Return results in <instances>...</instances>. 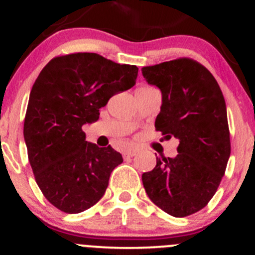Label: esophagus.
I'll list each match as a JSON object with an SVG mask.
<instances>
[{
	"label": "esophagus",
	"mask_w": 255,
	"mask_h": 255,
	"mask_svg": "<svg viewBox=\"0 0 255 255\" xmlns=\"http://www.w3.org/2000/svg\"><path fill=\"white\" fill-rule=\"evenodd\" d=\"M136 153H137V148H128V150H126L124 152V157L125 158L133 157V156H135Z\"/></svg>",
	"instance_id": "1"
}]
</instances>
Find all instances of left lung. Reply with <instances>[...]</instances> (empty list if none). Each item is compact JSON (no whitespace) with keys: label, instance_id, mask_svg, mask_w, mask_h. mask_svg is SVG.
<instances>
[{"label":"left lung","instance_id":"8db88e82","mask_svg":"<svg viewBox=\"0 0 255 255\" xmlns=\"http://www.w3.org/2000/svg\"><path fill=\"white\" fill-rule=\"evenodd\" d=\"M146 83L162 93L154 127L180 144L174 158L157 157L142 174L146 194L174 217L205 207L217 191L230 157L225 101L213 75L189 58L141 68Z\"/></svg>","mask_w":255,"mask_h":255}]
</instances>
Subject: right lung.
<instances>
[{
    "instance_id": "right-lung-1",
    "label": "right lung",
    "mask_w": 255,
    "mask_h": 255,
    "mask_svg": "<svg viewBox=\"0 0 255 255\" xmlns=\"http://www.w3.org/2000/svg\"><path fill=\"white\" fill-rule=\"evenodd\" d=\"M137 67L93 52L55 57L32 86L24 139L36 182L61 211L79 213L103 197L111 171L124 162L111 146L86 141L83 126L99 119L114 95L135 84Z\"/></svg>"
}]
</instances>
